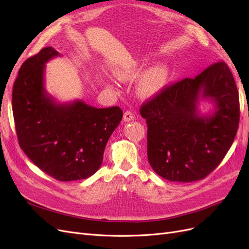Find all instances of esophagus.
Masks as SVG:
<instances>
[{
	"label": "esophagus",
	"mask_w": 249,
	"mask_h": 249,
	"mask_svg": "<svg viewBox=\"0 0 249 249\" xmlns=\"http://www.w3.org/2000/svg\"><path fill=\"white\" fill-rule=\"evenodd\" d=\"M134 113L132 111H125L124 114V123H129L134 120Z\"/></svg>",
	"instance_id": "esophagus-1"
}]
</instances>
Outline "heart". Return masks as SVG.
I'll return each mask as SVG.
<instances>
[{
  "instance_id": "obj_1",
  "label": "heart",
  "mask_w": 249,
  "mask_h": 249,
  "mask_svg": "<svg viewBox=\"0 0 249 249\" xmlns=\"http://www.w3.org/2000/svg\"><path fill=\"white\" fill-rule=\"evenodd\" d=\"M140 70L137 65H130L114 71V76L122 82H129L139 76ZM168 80V69L165 64H156L148 69L139 79L137 84V94L142 99H152L166 85ZM111 87L109 83H106Z\"/></svg>"
}]
</instances>
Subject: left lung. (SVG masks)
Listing matches in <instances>:
<instances>
[{"label": "left lung", "mask_w": 249, "mask_h": 249, "mask_svg": "<svg viewBox=\"0 0 249 249\" xmlns=\"http://www.w3.org/2000/svg\"><path fill=\"white\" fill-rule=\"evenodd\" d=\"M200 100L214 110L199 111ZM147 124V158L154 171L170 182L189 183L212 172L229 152L238 131L239 94L223 61L193 79L164 88L140 108Z\"/></svg>", "instance_id": "8db88e82"}]
</instances>
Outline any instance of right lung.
<instances>
[{
    "instance_id": "add662e5",
    "label": "right lung",
    "mask_w": 249,
    "mask_h": 249,
    "mask_svg": "<svg viewBox=\"0 0 249 249\" xmlns=\"http://www.w3.org/2000/svg\"><path fill=\"white\" fill-rule=\"evenodd\" d=\"M58 56L48 47L22 63L13 85L12 111L19 146L29 159L52 178L71 182L99 170L123 111L97 109L81 100L58 103L44 87L46 63Z\"/></svg>"
}]
</instances>
